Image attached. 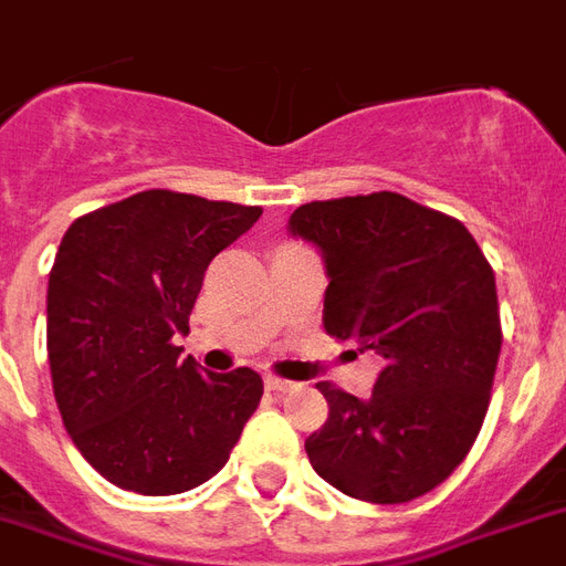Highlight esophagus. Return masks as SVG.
<instances>
[{
	"label": "esophagus",
	"instance_id": "34e87169",
	"mask_svg": "<svg viewBox=\"0 0 566 566\" xmlns=\"http://www.w3.org/2000/svg\"><path fill=\"white\" fill-rule=\"evenodd\" d=\"M263 385H266V391H291V388H294V381L275 379V376H266V379H263Z\"/></svg>",
	"mask_w": 566,
	"mask_h": 566
}]
</instances>
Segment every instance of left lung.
Listing matches in <instances>:
<instances>
[{
  "label": "left lung",
  "mask_w": 566,
  "mask_h": 566,
  "mask_svg": "<svg viewBox=\"0 0 566 566\" xmlns=\"http://www.w3.org/2000/svg\"><path fill=\"white\" fill-rule=\"evenodd\" d=\"M291 233L327 270L324 331L385 360L367 400L321 381L315 473L367 503H409L473 449L497 369L494 270L461 221L381 190L306 202Z\"/></svg>",
  "instance_id": "left-lung-1"
}]
</instances>
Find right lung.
Masks as SVG:
<instances>
[{
  "instance_id": "1",
  "label": "right lung",
  "mask_w": 566,
  "mask_h": 566,
  "mask_svg": "<svg viewBox=\"0 0 566 566\" xmlns=\"http://www.w3.org/2000/svg\"><path fill=\"white\" fill-rule=\"evenodd\" d=\"M263 209L142 190L72 223L48 279V360L84 461L148 497L209 482L263 397L254 369L181 360L202 275Z\"/></svg>"
}]
</instances>
